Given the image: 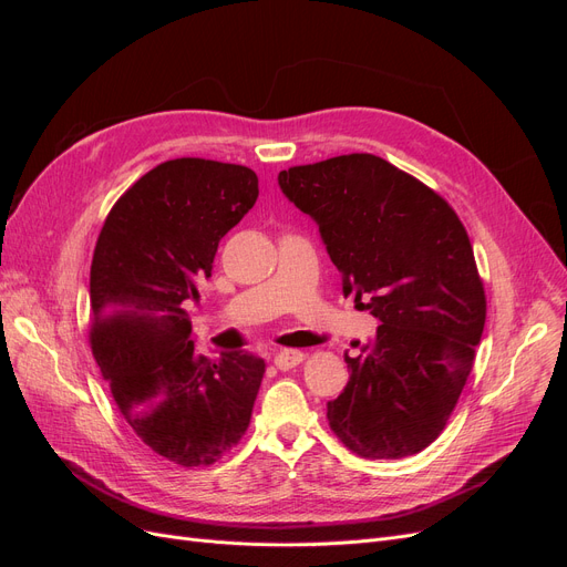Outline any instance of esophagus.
<instances>
[{
  "mask_svg": "<svg viewBox=\"0 0 567 567\" xmlns=\"http://www.w3.org/2000/svg\"><path fill=\"white\" fill-rule=\"evenodd\" d=\"M305 354L300 350H281L274 354V364H277V369L281 371H288V369H296L298 364H302Z\"/></svg>",
  "mask_w": 567,
  "mask_h": 567,
  "instance_id": "esophagus-1",
  "label": "esophagus"
}]
</instances>
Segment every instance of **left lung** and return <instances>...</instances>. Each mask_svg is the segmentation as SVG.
I'll return each instance as SVG.
<instances>
[{
    "label": "left lung",
    "mask_w": 567,
    "mask_h": 567,
    "mask_svg": "<svg viewBox=\"0 0 567 567\" xmlns=\"http://www.w3.org/2000/svg\"><path fill=\"white\" fill-rule=\"evenodd\" d=\"M317 225L342 293L381 321L350 381L326 404L331 431L364 458L419 454L447 425L485 329L487 300L473 246L452 205L371 153L279 173Z\"/></svg>",
    "instance_id": "8db88e82"
}]
</instances>
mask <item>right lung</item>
Wrapping results in <instances>:
<instances>
[{
    "instance_id": "add662e5",
    "label": "right lung",
    "mask_w": 567,
    "mask_h": 567,
    "mask_svg": "<svg viewBox=\"0 0 567 567\" xmlns=\"http://www.w3.org/2000/svg\"><path fill=\"white\" fill-rule=\"evenodd\" d=\"M257 194L246 165L161 163L117 198L94 248L92 354L136 437L184 468L210 466L246 435L265 375L246 350L198 354L184 310Z\"/></svg>"
}]
</instances>
